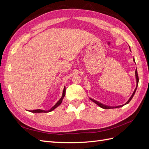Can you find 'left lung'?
Listing matches in <instances>:
<instances>
[{
    "label": "left lung",
    "instance_id": "obj_1",
    "mask_svg": "<svg viewBox=\"0 0 149 149\" xmlns=\"http://www.w3.org/2000/svg\"><path fill=\"white\" fill-rule=\"evenodd\" d=\"M129 48H130V47H129ZM134 61L135 62L134 58ZM135 76H136V83H136V89H134V91L132 94L131 95V96L130 97V98L129 99V100H128L127 102H126L124 104L120 105V106H113V107H112V106H107V105L104 104H102V103H101V102H98V101H96V100H93V99H92V98H91V97H89V99H90V100H91L93 102H94V103H96L97 106L101 107V108H103V109H114V108H118V107H120L123 106H124V105H125V104H128V103L130 101V100H131L132 99L134 95L135 94V93H136V89H137V86H138V83H139V76H138V74H137V69H136V71H135Z\"/></svg>",
    "mask_w": 149,
    "mask_h": 149
}]
</instances>
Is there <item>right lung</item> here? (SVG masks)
<instances>
[{
	"label": "right lung",
	"mask_w": 149,
	"mask_h": 149,
	"mask_svg": "<svg viewBox=\"0 0 149 149\" xmlns=\"http://www.w3.org/2000/svg\"><path fill=\"white\" fill-rule=\"evenodd\" d=\"M65 93H66V88L65 86L64 87V89H63V93H62V96L61 97L60 99L59 100H58V101L55 104V105H54L49 110H47V111H45V110H42V109H35V110H32V111H30L31 112H33V113H41V112H51L53 110H54L55 109H56V108L59 106L62 101H63V98L65 96Z\"/></svg>",
	"instance_id": "obj_1"
}]
</instances>
